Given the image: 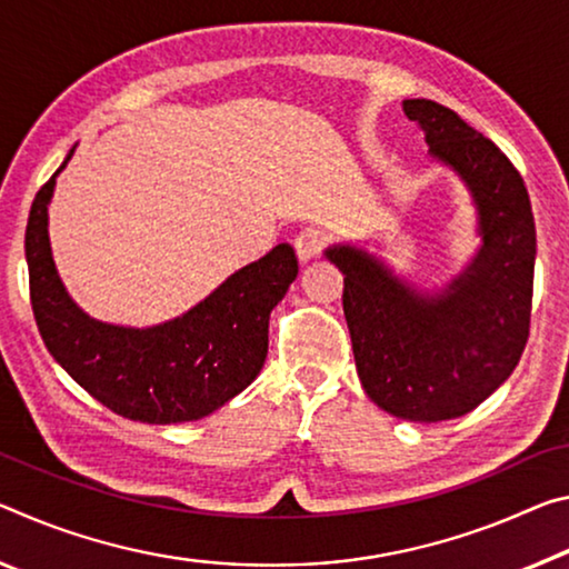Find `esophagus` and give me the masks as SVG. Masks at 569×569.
<instances>
[{
	"instance_id": "obj_1",
	"label": "esophagus",
	"mask_w": 569,
	"mask_h": 569,
	"mask_svg": "<svg viewBox=\"0 0 569 569\" xmlns=\"http://www.w3.org/2000/svg\"><path fill=\"white\" fill-rule=\"evenodd\" d=\"M325 249V234L320 229H305L295 239V251L300 257V262H310V259L320 257Z\"/></svg>"
}]
</instances>
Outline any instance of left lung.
I'll return each mask as SVG.
<instances>
[{
    "label": "left lung",
    "instance_id": "8db88e82",
    "mask_svg": "<svg viewBox=\"0 0 569 569\" xmlns=\"http://www.w3.org/2000/svg\"><path fill=\"white\" fill-rule=\"evenodd\" d=\"M403 113L469 183L479 257L436 297H418L352 247H332L328 259L342 272V312L368 398L431 423L469 413L517 368L532 320L537 234L525 181L487 136L433 100H406Z\"/></svg>",
    "mask_w": 569,
    "mask_h": 569
}]
</instances>
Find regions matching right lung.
Segmentation results:
<instances>
[{
  "instance_id": "obj_1",
  "label": "right lung",
  "mask_w": 569,
  "mask_h": 569,
  "mask_svg": "<svg viewBox=\"0 0 569 569\" xmlns=\"http://www.w3.org/2000/svg\"><path fill=\"white\" fill-rule=\"evenodd\" d=\"M54 176L37 191L24 231L30 302L52 358L102 406L141 423L199 421L241 393L264 366L269 312L300 269L295 249L274 247L166 325L133 330L90 320L64 292L50 254Z\"/></svg>"
}]
</instances>
